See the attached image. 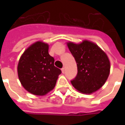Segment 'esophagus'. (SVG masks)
Wrapping results in <instances>:
<instances>
[{
	"label": "esophagus",
	"instance_id": "esophagus-1",
	"mask_svg": "<svg viewBox=\"0 0 125 125\" xmlns=\"http://www.w3.org/2000/svg\"><path fill=\"white\" fill-rule=\"evenodd\" d=\"M62 72L63 74V73H65V68H64V67H63V68L62 69Z\"/></svg>",
	"mask_w": 125,
	"mask_h": 125
}]
</instances>
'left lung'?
Wrapping results in <instances>:
<instances>
[{
	"label": "left lung",
	"instance_id": "1",
	"mask_svg": "<svg viewBox=\"0 0 125 125\" xmlns=\"http://www.w3.org/2000/svg\"><path fill=\"white\" fill-rule=\"evenodd\" d=\"M67 46L77 65V74L71 80L73 87L86 94L100 89L110 74V63L107 55L96 44L88 41L80 44L68 43Z\"/></svg>",
	"mask_w": 125,
	"mask_h": 125
}]
</instances>
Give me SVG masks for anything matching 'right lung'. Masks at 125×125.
Wrapping results in <instances>:
<instances>
[{"mask_svg": "<svg viewBox=\"0 0 125 125\" xmlns=\"http://www.w3.org/2000/svg\"><path fill=\"white\" fill-rule=\"evenodd\" d=\"M49 54V45L38 42L24 51L17 67L19 80L24 89L36 95H44L55 87L60 69Z\"/></svg>", "mask_w": 125, "mask_h": 125, "instance_id": "1", "label": "right lung"}]
</instances>
